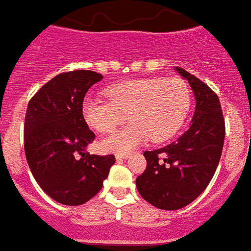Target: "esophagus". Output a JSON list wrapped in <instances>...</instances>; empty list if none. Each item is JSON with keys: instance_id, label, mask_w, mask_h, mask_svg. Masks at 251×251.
Segmentation results:
<instances>
[{"instance_id": "34e87169", "label": "esophagus", "mask_w": 251, "mask_h": 251, "mask_svg": "<svg viewBox=\"0 0 251 251\" xmlns=\"http://www.w3.org/2000/svg\"><path fill=\"white\" fill-rule=\"evenodd\" d=\"M115 158L118 159V160H122V159H128V158H129V155H128V153H120V152H118V153H115Z\"/></svg>"}]
</instances>
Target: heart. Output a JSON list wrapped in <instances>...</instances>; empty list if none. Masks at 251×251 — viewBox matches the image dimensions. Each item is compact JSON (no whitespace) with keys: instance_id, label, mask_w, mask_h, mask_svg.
<instances>
[{"instance_id":"1","label":"heart","mask_w":251,"mask_h":251,"mask_svg":"<svg viewBox=\"0 0 251 251\" xmlns=\"http://www.w3.org/2000/svg\"><path fill=\"white\" fill-rule=\"evenodd\" d=\"M109 100L87 95L81 105L85 123L95 131H112L124 120L132 122L101 142L111 152L126 153L151 138L160 143L182 128L191 104L187 83L179 77L135 78L105 89Z\"/></svg>"}]
</instances>
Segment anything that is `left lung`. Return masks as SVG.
<instances>
[{"mask_svg":"<svg viewBox=\"0 0 251 251\" xmlns=\"http://www.w3.org/2000/svg\"><path fill=\"white\" fill-rule=\"evenodd\" d=\"M175 71L187 80L195 96L193 120L176 142L144 152L147 167L136 178L142 198L162 210L184 207L206 190L218 167L225 142L218 96L187 71Z\"/></svg>","mask_w":251,"mask_h":251,"instance_id":"1","label":"left lung"}]
</instances>
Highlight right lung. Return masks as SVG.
Listing matches in <instances>:
<instances>
[{
    "instance_id": "right-lung-1",
    "label": "right lung",
    "mask_w": 251,
    "mask_h": 251,
    "mask_svg": "<svg viewBox=\"0 0 251 251\" xmlns=\"http://www.w3.org/2000/svg\"><path fill=\"white\" fill-rule=\"evenodd\" d=\"M103 78L93 71H72L53 77L28 104L24 147L38 186L53 201L78 206L103 187L113 155H91L95 140L83 118L85 93Z\"/></svg>"
}]
</instances>
